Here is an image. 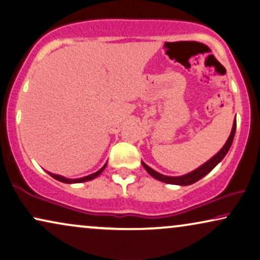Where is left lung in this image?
<instances>
[{"label":"left lung","mask_w":260,"mask_h":260,"mask_svg":"<svg viewBox=\"0 0 260 260\" xmlns=\"http://www.w3.org/2000/svg\"><path fill=\"white\" fill-rule=\"evenodd\" d=\"M235 128H237V121L234 120L231 136H230V138H228V140L226 141V144H224V146L221 148V150L217 152V153L214 155L212 159H209L208 161L205 162L203 165H201L199 169H196V170L190 172V174H186L184 176H179V177H170V176H164V175L158 174L157 171H154L153 169H151L150 166H147L146 164H145V162H143V161H141V162H143V166L145 168V170H146L148 174L152 176V177L158 179V181L164 182V183H169V184L190 185V184H192V183L200 181V179L202 177H205L207 174H209V172L212 171L213 169L215 168V166L219 164V162L224 158V155H226L227 152L230 151V148L232 146V143H233L234 134H235Z\"/></svg>","instance_id":"obj_1"}]
</instances>
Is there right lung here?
Masks as SVG:
<instances>
[{
    "mask_svg": "<svg viewBox=\"0 0 260 260\" xmlns=\"http://www.w3.org/2000/svg\"><path fill=\"white\" fill-rule=\"evenodd\" d=\"M106 166H107V164H105V166H102V168L100 169L99 171H96L95 174H91V175H89V176H85V177L77 178V179H69V178H65V177H63V176L50 174V172H48V175L52 176V177H53L54 179H57V181H59V182H63V183H82V182H86V181H91V179H94V178L98 177V176H100V175L102 174V171L105 170V169H106Z\"/></svg>",
    "mask_w": 260,
    "mask_h": 260,
    "instance_id": "obj_1",
    "label": "right lung"
}]
</instances>
